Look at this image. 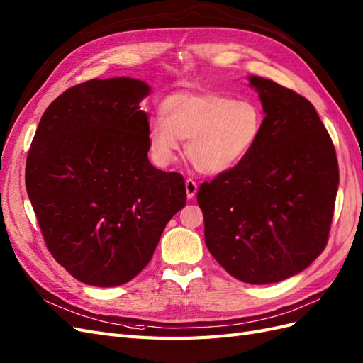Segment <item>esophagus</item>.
I'll use <instances>...</instances> for the list:
<instances>
[{"mask_svg":"<svg viewBox=\"0 0 363 363\" xmlns=\"http://www.w3.org/2000/svg\"><path fill=\"white\" fill-rule=\"evenodd\" d=\"M185 191H187V198H194L196 191H198V184H196L193 179L185 181Z\"/></svg>","mask_w":363,"mask_h":363,"instance_id":"obj_1","label":"esophagus"}]
</instances>
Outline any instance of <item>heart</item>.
<instances>
[{
	"label": "heart",
	"mask_w": 363,
	"mask_h": 363,
	"mask_svg": "<svg viewBox=\"0 0 363 363\" xmlns=\"http://www.w3.org/2000/svg\"><path fill=\"white\" fill-rule=\"evenodd\" d=\"M161 116L149 126V149L158 165H169L187 140L185 155L196 170L220 174L240 165L257 147L264 128L262 106L216 92L178 91L165 96Z\"/></svg>",
	"instance_id": "heart-1"
}]
</instances>
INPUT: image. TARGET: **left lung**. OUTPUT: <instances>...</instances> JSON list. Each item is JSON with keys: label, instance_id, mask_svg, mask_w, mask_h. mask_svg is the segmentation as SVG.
I'll use <instances>...</instances> for the list:
<instances>
[{"label": "left lung", "instance_id": "1", "mask_svg": "<svg viewBox=\"0 0 363 363\" xmlns=\"http://www.w3.org/2000/svg\"><path fill=\"white\" fill-rule=\"evenodd\" d=\"M264 117L240 165L203 182L205 243L234 278L278 283L324 251L339 184L336 150L316 109L298 92L251 76Z\"/></svg>", "mask_w": 363, "mask_h": 363}]
</instances>
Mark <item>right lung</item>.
Returning a JSON list of instances; mask_svg holds the SVG:
<instances>
[{
	"mask_svg": "<svg viewBox=\"0 0 363 363\" xmlns=\"http://www.w3.org/2000/svg\"><path fill=\"white\" fill-rule=\"evenodd\" d=\"M141 80L92 79L50 103L30 146L26 187L44 242L79 281L112 287L147 266L187 202L184 178L147 158Z\"/></svg>",
	"mask_w": 363,
	"mask_h": 363,
	"instance_id": "1",
	"label": "right lung"
}]
</instances>
